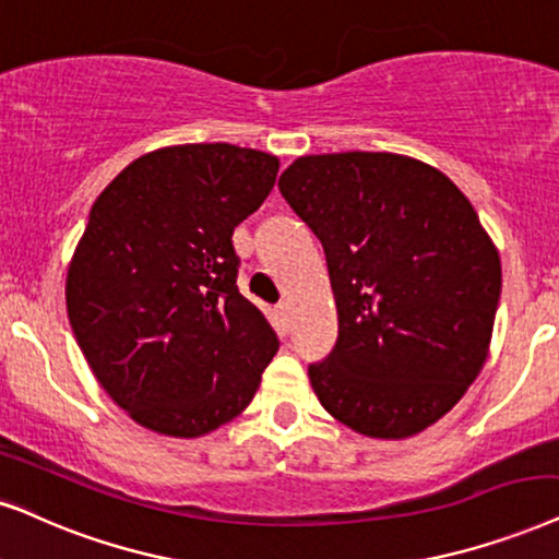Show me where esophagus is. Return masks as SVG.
<instances>
[{
	"label": "esophagus",
	"instance_id": "1",
	"mask_svg": "<svg viewBox=\"0 0 559 559\" xmlns=\"http://www.w3.org/2000/svg\"><path fill=\"white\" fill-rule=\"evenodd\" d=\"M277 316L282 321V329H289V325H293V306H289V302H280Z\"/></svg>",
	"mask_w": 559,
	"mask_h": 559
}]
</instances>
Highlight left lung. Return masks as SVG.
<instances>
[{"label":"left lung","mask_w":559,"mask_h":559,"mask_svg":"<svg viewBox=\"0 0 559 559\" xmlns=\"http://www.w3.org/2000/svg\"><path fill=\"white\" fill-rule=\"evenodd\" d=\"M280 192L323 243L338 342L308 369L318 401L369 439L444 418L488 359L501 257L437 166L388 151L295 158Z\"/></svg>","instance_id":"obj_1"}]
</instances>
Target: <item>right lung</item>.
I'll return each mask as SVG.
<instances>
[{
  "mask_svg": "<svg viewBox=\"0 0 559 559\" xmlns=\"http://www.w3.org/2000/svg\"><path fill=\"white\" fill-rule=\"evenodd\" d=\"M277 171L264 151L185 143L138 156L94 200L67 272L69 323L143 429L205 437L257 395L280 342L238 293L230 236Z\"/></svg>",
  "mask_w": 559,
  "mask_h": 559,
  "instance_id": "obj_1",
  "label": "right lung"
}]
</instances>
